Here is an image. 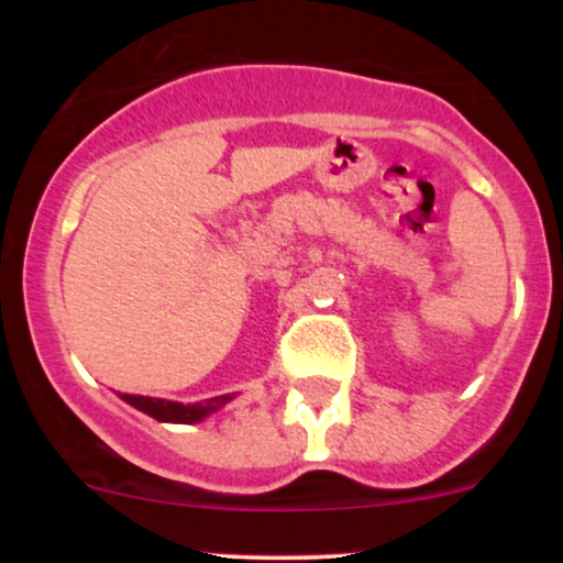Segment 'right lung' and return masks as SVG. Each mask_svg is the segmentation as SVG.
I'll use <instances>...</instances> for the list:
<instances>
[{"label": "right lung", "instance_id": "obj_1", "mask_svg": "<svg viewBox=\"0 0 563 563\" xmlns=\"http://www.w3.org/2000/svg\"><path fill=\"white\" fill-rule=\"evenodd\" d=\"M124 402L137 407L145 416L156 418L161 423H200L209 416H214L217 410H222L224 405L235 399V394H222V397H211L206 402L196 405H183L172 402V399H156V397H140V394H119Z\"/></svg>", "mask_w": 563, "mask_h": 563}]
</instances>
